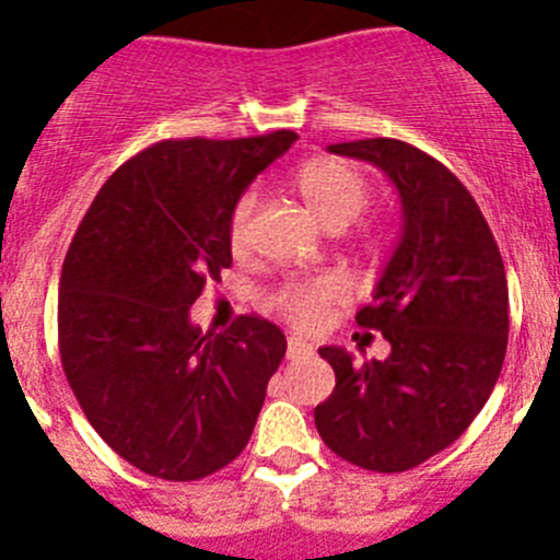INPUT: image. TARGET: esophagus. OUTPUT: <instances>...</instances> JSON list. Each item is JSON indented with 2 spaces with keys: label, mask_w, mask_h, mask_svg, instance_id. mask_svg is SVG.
Masks as SVG:
<instances>
[{
  "label": "esophagus",
  "mask_w": 560,
  "mask_h": 560,
  "mask_svg": "<svg viewBox=\"0 0 560 560\" xmlns=\"http://www.w3.org/2000/svg\"><path fill=\"white\" fill-rule=\"evenodd\" d=\"M312 352V347H308L306 341H303V338H298V336H290L287 338V358H303V354H308Z\"/></svg>",
  "instance_id": "1"
}]
</instances>
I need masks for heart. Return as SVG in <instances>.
Segmentation results:
<instances>
[{
    "instance_id": "b5f03b06",
    "label": "heart",
    "mask_w": 560,
    "mask_h": 560,
    "mask_svg": "<svg viewBox=\"0 0 560 560\" xmlns=\"http://www.w3.org/2000/svg\"><path fill=\"white\" fill-rule=\"evenodd\" d=\"M295 186L308 211L330 230H343L352 224L365 211L371 197L363 171L338 156H319L306 162L295 173ZM254 211H257V191H244L230 211V244L235 248L246 246ZM343 301H347V287L336 276L292 279L273 292L276 312L303 330L322 325L330 308L341 306Z\"/></svg>"
}]
</instances>
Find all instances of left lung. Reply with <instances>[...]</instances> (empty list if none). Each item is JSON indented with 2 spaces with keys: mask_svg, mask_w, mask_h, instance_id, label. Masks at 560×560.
Instances as JSON below:
<instances>
[{
  "mask_svg": "<svg viewBox=\"0 0 560 560\" xmlns=\"http://www.w3.org/2000/svg\"><path fill=\"white\" fill-rule=\"evenodd\" d=\"M371 162L400 197V235L358 325L389 341L385 360L319 354L336 389L314 409L322 442L369 471H409L455 442L499 382L510 336L504 259L482 211L442 162L393 138L327 145Z\"/></svg>",
  "mask_w": 560,
  "mask_h": 560,
  "instance_id": "obj_1",
  "label": "left lung"
}]
</instances>
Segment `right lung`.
<instances>
[{"mask_svg": "<svg viewBox=\"0 0 560 560\" xmlns=\"http://www.w3.org/2000/svg\"><path fill=\"white\" fill-rule=\"evenodd\" d=\"M298 140H162L124 162L89 206L59 281V354L103 442L151 477L191 482L252 439L287 338L262 316L191 325L233 265L230 211Z\"/></svg>", "mask_w": 560, "mask_h": 560, "instance_id": "right-lung-1", "label": "right lung"}]
</instances>
